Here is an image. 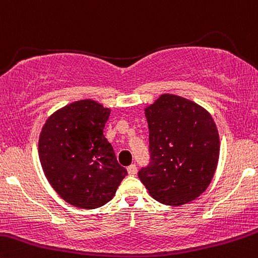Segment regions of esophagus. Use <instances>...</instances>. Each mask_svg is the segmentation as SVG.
<instances>
[{"label":"esophagus","mask_w":258,"mask_h":258,"mask_svg":"<svg viewBox=\"0 0 258 258\" xmlns=\"http://www.w3.org/2000/svg\"><path fill=\"white\" fill-rule=\"evenodd\" d=\"M137 171H138V168H137V165H134V164L128 166V174L129 175H135L137 174Z\"/></svg>","instance_id":"esophagus-1"}]
</instances>
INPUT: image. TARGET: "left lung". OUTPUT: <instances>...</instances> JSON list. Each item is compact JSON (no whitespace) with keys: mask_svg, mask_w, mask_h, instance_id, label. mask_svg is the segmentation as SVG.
I'll list each match as a JSON object with an SVG mask.
<instances>
[{"mask_svg":"<svg viewBox=\"0 0 258 258\" xmlns=\"http://www.w3.org/2000/svg\"><path fill=\"white\" fill-rule=\"evenodd\" d=\"M151 161L139 171L151 198L170 206L195 200L209 187L220 156L211 114L192 100L164 93L144 108Z\"/></svg>","mask_w":258,"mask_h":258,"instance_id":"left-lung-1","label":"left lung"}]
</instances>
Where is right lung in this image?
I'll list each match as a JSON object with an SVG mask.
<instances>
[{"instance_id": "1", "label": "right lung", "mask_w": 258, "mask_h": 258, "mask_svg": "<svg viewBox=\"0 0 258 258\" xmlns=\"http://www.w3.org/2000/svg\"><path fill=\"white\" fill-rule=\"evenodd\" d=\"M109 115L110 108L81 99L50 114L42 126V169L50 186L72 206L90 210L105 205L125 177V168L103 135Z\"/></svg>"}]
</instances>
